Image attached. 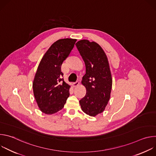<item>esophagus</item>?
<instances>
[{
  "mask_svg": "<svg viewBox=\"0 0 156 156\" xmlns=\"http://www.w3.org/2000/svg\"><path fill=\"white\" fill-rule=\"evenodd\" d=\"M79 84H80L79 81H76V82H75V83H73V87H76V86H78V85H79Z\"/></svg>",
  "mask_w": 156,
  "mask_h": 156,
  "instance_id": "esophagus-1",
  "label": "esophagus"
}]
</instances>
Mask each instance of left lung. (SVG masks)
<instances>
[{
  "mask_svg": "<svg viewBox=\"0 0 156 156\" xmlns=\"http://www.w3.org/2000/svg\"><path fill=\"white\" fill-rule=\"evenodd\" d=\"M76 46L86 66L81 83L86 89V94L80 104L85 114L95 117L104 112L110 98L112 79L108 59L95 42L80 40Z\"/></svg>",
  "mask_w": 156,
  "mask_h": 156,
  "instance_id": "left-lung-1",
  "label": "left lung"
}]
</instances>
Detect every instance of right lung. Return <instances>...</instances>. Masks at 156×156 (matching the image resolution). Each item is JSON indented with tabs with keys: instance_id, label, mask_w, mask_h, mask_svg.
I'll return each instance as SVG.
<instances>
[{
	"instance_id": "obj_1",
	"label": "right lung",
	"mask_w": 156,
	"mask_h": 156,
	"mask_svg": "<svg viewBox=\"0 0 156 156\" xmlns=\"http://www.w3.org/2000/svg\"><path fill=\"white\" fill-rule=\"evenodd\" d=\"M76 41L61 39L52 44L42 57L33 83V93L39 108L51 115L62 110L70 96V86L62 78L63 62L67 58Z\"/></svg>"
}]
</instances>
